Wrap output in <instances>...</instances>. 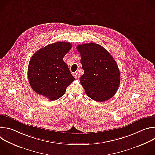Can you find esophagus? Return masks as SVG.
<instances>
[{"label": "esophagus", "instance_id": "1", "mask_svg": "<svg viewBox=\"0 0 155 155\" xmlns=\"http://www.w3.org/2000/svg\"><path fill=\"white\" fill-rule=\"evenodd\" d=\"M74 77H75V78H77V79H78V78H80V74H79V73L78 72H75L74 74Z\"/></svg>", "mask_w": 155, "mask_h": 155}]
</instances>
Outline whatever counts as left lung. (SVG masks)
<instances>
[{
  "instance_id": "left-lung-1",
  "label": "left lung",
  "mask_w": 155,
  "mask_h": 155,
  "mask_svg": "<svg viewBox=\"0 0 155 155\" xmlns=\"http://www.w3.org/2000/svg\"><path fill=\"white\" fill-rule=\"evenodd\" d=\"M84 74L80 83L86 95L97 102H104L117 93L120 72L116 61L103 47L94 43L78 45Z\"/></svg>"
}]
</instances>
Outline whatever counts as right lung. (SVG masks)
Here are the masks:
<instances>
[{
	"label": "right lung",
	"mask_w": 155,
	"mask_h": 155,
	"mask_svg": "<svg viewBox=\"0 0 155 155\" xmlns=\"http://www.w3.org/2000/svg\"><path fill=\"white\" fill-rule=\"evenodd\" d=\"M69 42L58 41L43 47L32 56L28 65L29 84L37 94L55 101L62 97L75 78L63 58L71 49Z\"/></svg>",
	"instance_id": "1"
}]
</instances>
